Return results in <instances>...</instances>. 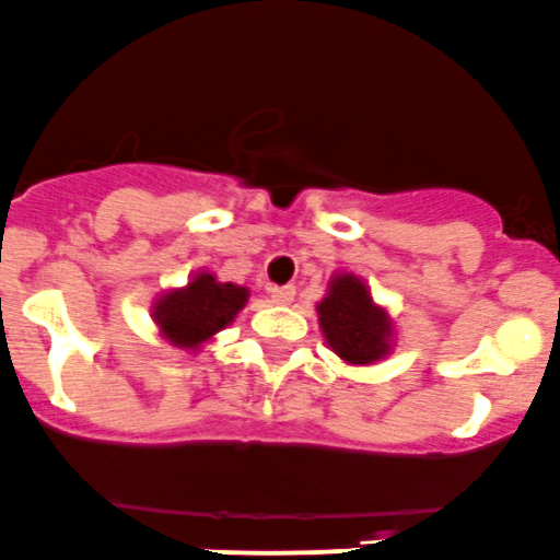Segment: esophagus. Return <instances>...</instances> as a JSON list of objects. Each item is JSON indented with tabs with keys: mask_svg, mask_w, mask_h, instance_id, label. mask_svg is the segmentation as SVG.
Segmentation results:
<instances>
[{
	"mask_svg": "<svg viewBox=\"0 0 560 560\" xmlns=\"http://www.w3.org/2000/svg\"><path fill=\"white\" fill-rule=\"evenodd\" d=\"M269 296H272L275 304H291L293 296H296V288H293V285L269 288Z\"/></svg>",
	"mask_w": 560,
	"mask_h": 560,
	"instance_id": "1",
	"label": "esophagus"
}]
</instances>
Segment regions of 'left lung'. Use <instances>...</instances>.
I'll return each mask as SVG.
<instances>
[{
	"label": "left lung",
	"mask_w": 560,
	"mask_h": 560,
	"mask_svg": "<svg viewBox=\"0 0 560 560\" xmlns=\"http://www.w3.org/2000/svg\"><path fill=\"white\" fill-rule=\"evenodd\" d=\"M315 310L326 345L347 365H374L393 352V317L387 306L374 302L371 288L358 275L336 272Z\"/></svg>",
	"instance_id": "left-lung-1"
}]
</instances>
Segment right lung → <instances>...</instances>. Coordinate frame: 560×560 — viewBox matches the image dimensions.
I'll return each instance as SVG.
<instances>
[{"mask_svg": "<svg viewBox=\"0 0 560 560\" xmlns=\"http://www.w3.org/2000/svg\"><path fill=\"white\" fill-rule=\"evenodd\" d=\"M250 291L234 282H219L213 272L200 269L182 288H167L152 304V320L171 347L200 352L219 330H224L248 304Z\"/></svg>", "mask_w": 560, "mask_h": 560, "instance_id": "obj_1", "label": "right lung"}]
</instances>
